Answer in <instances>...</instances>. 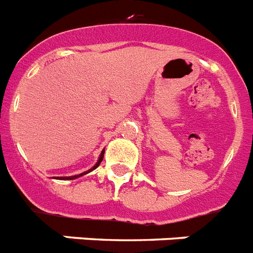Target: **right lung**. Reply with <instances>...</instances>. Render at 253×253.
Segmentation results:
<instances>
[{
    "label": "right lung",
    "instance_id": "add662e5",
    "mask_svg": "<svg viewBox=\"0 0 253 253\" xmlns=\"http://www.w3.org/2000/svg\"><path fill=\"white\" fill-rule=\"evenodd\" d=\"M103 153H105V150H103L102 152H101V155H100V157H98V161H97V163H96V165H94L93 168H92V169L88 170V171L82 172V174H79V175H74V176H60L59 179H68V180H73V179H77V178H79V176L85 175V174H88V172H90V171H92V170L96 169V168H98V165H100L101 161H102V160H103Z\"/></svg>",
    "mask_w": 253,
    "mask_h": 253
}]
</instances>
